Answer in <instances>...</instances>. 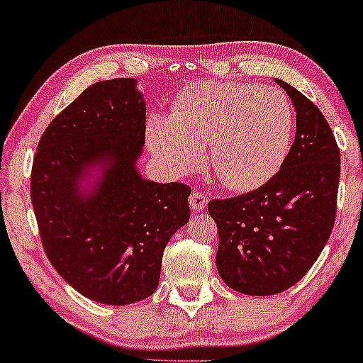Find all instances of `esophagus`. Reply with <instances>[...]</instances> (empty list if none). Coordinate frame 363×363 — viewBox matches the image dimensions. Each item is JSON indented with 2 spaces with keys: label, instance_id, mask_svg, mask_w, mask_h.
<instances>
[{
  "label": "esophagus",
  "instance_id": "esophagus-1",
  "mask_svg": "<svg viewBox=\"0 0 363 363\" xmlns=\"http://www.w3.org/2000/svg\"><path fill=\"white\" fill-rule=\"evenodd\" d=\"M189 202H190V207H192L195 213H202V211L207 207V197L201 192H194L190 195Z\"/></svg>",
  "mask_w": 363,
  "mask_h": 363
}]
</instances>
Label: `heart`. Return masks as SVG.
I'll list each match as a JSON object with an SVG mask.
<instances>
[{
    "label": "heart",
    "instance_id": "1",
    "mask_svg": "<svg viewBox=\"0 0 363 363\" xmlns=\"http://www.w3.org/2000/svg\"><path fill=\"white\" fill-rule=\"evenodd\" d=\"M295 133V109L284 92L254 84H194L174 101L173 115L147 121L154 157L173 174L207 162L235 192L271 180Z\"/></svg>",
    "mask_w": 363,
    "mask_h": 363
}]
</instances>
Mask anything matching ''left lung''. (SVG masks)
Here are the masks:
<instances>
[{
    "instance_id": "obj_1",
    "label": "left lung",
    "mask_w": 363,
    "mask_h": 363,
    "mask_svg": "<svg viewBox=\"0 0 363 363\" xmlns=\"http://www.w3.org/2000/svg\"><path fill=\"white\" fill-rule=\"evenodd\" d=\"M296 111L293 145L278 173L254 192L214 199L216 266L235 291L276 295L298 283L320 255L336 218L340 149L312 101L274 79Z\"/></svg>"
}]
</instances>
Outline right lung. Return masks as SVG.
I'll list each match as a JSON object with an SVG mask.
<instances>
[{"label": "right lung", "mask_w": 363, "mask_h": 363, "mask_svg": "<svg viewBox=\"0 0 363 363\" xmlns=\"http://www.w3.org/2000/svg\"><path fill=\"white\" fill-rule=\"evenodd\" d=\"M144 142L135 79L92 84L39 140L30 199L40 242L61 278L94 302L152 295L166 243L190 219V186L137 169Z\"/></svg>", "instance_id": "obj_1"}]
</instances>
